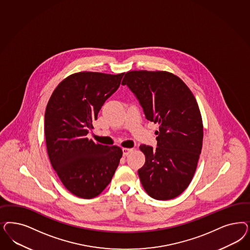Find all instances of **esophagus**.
Here are the masks:
<instances>
[{
	"mask_svg": "<svg viewBox=\"0 0 250 250\" xmlns=\"http://www.w3.org/2000/svg\"><path fill=\"white\" fill-rule=\"evenodd\" d=\"M132 150H133V148H123V149H122L123 155H124V156H127L129 153L132 152Z\"/></svg>",
	"mask_w": 250,
	"mask_h": 250,
	"instance_id": "obj_1",
	"label": "esophagus"
}]
</instances>
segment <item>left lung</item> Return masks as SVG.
<instances>
[{
    "label": "left lung",
    "instance_id": "left-lung-1",
    "mask_svg": "<svg viewBox=\"0 0 250 250\" xmlns=\"http://www.w3.org/2000/svg\"><path fill=\"white\" fill-rule=\"evenodd\" d=\"M121 84L134 94L145 118L159 125L157 147L140 146L145 154V165L138 170L143 187L155 200L174 199L189 185L202 152L198 103L185 83L167 72H128Z\"/></svg>",
    "mask_w": 250,
    "mask_h": 250
}]
</instances>
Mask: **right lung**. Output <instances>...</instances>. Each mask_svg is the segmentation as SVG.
<instances>
[{
	"label": "right lung",
	"mask_w": 250,
	"mask_h": 250,
	"mask_svg": "<svg viewBox=\"0 0 250 250\" xmlns=\"http://www.w3.org/2000/svg\"><path fill=\"white\" fill-rule=\"evenodd\" d=\"M123 75L72 74L57 86L46 107L44 130L51 166L65 188L83 199L105 189L122 156L120 147L99 145L86 135Z\"/></svg>",
	"instance_id": "obj_1"
}]
</instances>
